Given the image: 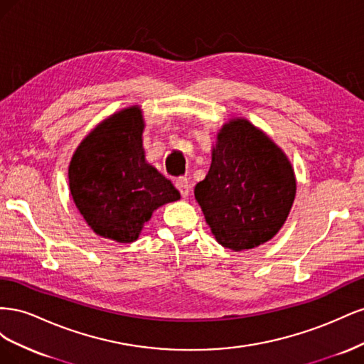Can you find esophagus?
<instances>
[{
	"instance_id": "1",
	"label": "esophagus",
	"mask_w": 364,
	"mask_h": 364,
	"mask_svg": "<svg viewBox=\"0 0 364 364\" xmlns=\"http://www.w3.org/2000/svg\"><path fill=\"white\" fill-rule=\"evenodd\" d=\"M174 185H176V188L179 190L182 197H188V194H190V182H188V179H186V178H178V179H176Z\"/></svg>"
}]
</instances>
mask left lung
I'll return each mask as SVG.
<instances>
[{
	"label": "left lung",
	"instance_id": "8db88e82",
	"mask_svg": "<svg viewBox=\"0 0 364 364\" xmlns=\"http://www.w3.org/2000/svg\"><path fill=\"white\" fill-rule=\"evenodd\" d=\"M294 196L289 158L245 118L220 129L211 167L194 188L215 240L235 252L258 247L277 235Z\"/></svg>",
	"mask_w": 364,
	"mask_h": 364
}]
</instances>
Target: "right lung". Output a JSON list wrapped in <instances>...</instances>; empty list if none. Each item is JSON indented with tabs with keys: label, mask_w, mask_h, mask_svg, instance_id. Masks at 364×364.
Returning a JSON list of instances; mask_svg holds the SVG:
<instances>
[{
	"label": "right lung",
	"mask_w": 364,
	"mask_h": 364,
	"mask_svg": "<svg viewBox=\"0 0 364 364\" xmlns=\"http://www.w3.org/2000/svg\"><path fill=\"white\" fill-rule=\"evenodd\" d=\"M139 106L102 121L70 162L73 200L97 235L132 243L159 206L181 199L174 185L146 162Z\"/></svg>",
	"instance_id": "add662e5"
}]
</instances>
